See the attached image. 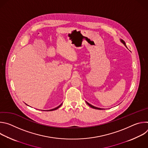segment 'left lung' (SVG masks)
Returning <instances> with one entry per match:
<instances>
[{
    "label": "left lung",
    "mask_w": 148,
    "mask_h": 148,
    "mask_svg": "<svg viewBox=\"0 0 148 148\" xmlns=\"http://www.w3.org/2000/svg\"><path fill=\"white\" fill-rule=\"evenodd\" d=\"M121 40V42L125 46V47H126V44H125V41L123 40ZM87 102V103L89 105V106L90 107H91V108H94V109H96V110H102V108H97V107H94V106H93V105H91L90 103H89L88 102Z\"/></svg>",
    "instance_id": "1"
}]
</instances>
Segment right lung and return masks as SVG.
Masks as SVG:
<instances>
[{
	"instance_id": "obj_1",
	"label": "right lung",
	"mask_w": 148,
	"mask_h": 148,
	"mask_svg": "<svg viewBox=\"0 0 148 148\" xmlns=\"http://www.w3.org/2000/svg\"><path fill=\"white\" fill-rule=\"evenodd\" d=\"M62 105V103L61 104V105H60L58 107H56V108H54V109H52V110H47V111H54V110H57V109H58L59 107H60V106L61 105Z\"/></svg>"
}]
</instances>
